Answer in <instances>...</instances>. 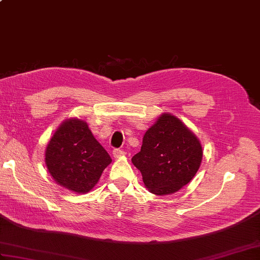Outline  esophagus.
Returning a JSON list of instances; mask_svg holds the SVG:
<instances>
[{
	"label": "esophagus",
	"mask_w": 260,
	"mask_h": 260,
	"mask_svg": "<svg viewBox=\"0 0 260 260\" xmlns=\"http://www.w3.org/2000/svg\"><path fill=\"white\" fill-rule=\"evenodd\" d=\"M113 155H114V157L118 158V157L124 156L125 155V152L123 150H120V148H115V150L113 151Z\"/></svg>",
	"instance_id": "obj_1"
}]
</instances>
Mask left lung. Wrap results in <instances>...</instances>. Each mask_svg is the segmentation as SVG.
Returning a JSON list of instances; mask_svg holds the SVG:
<instances>
[{"mask_svg":"<svg viewBox=\"0 0 260 260\" xmlns=\"http://www.w3.org/2000/svg\"><path fill=\"white\" fill-rule=\"evenodd\" d=\"M202 146L197 136L173 115L163 114L146 131L141 151L132 162L145 186L167 196L189 183L200 168Z\"/></svg>","mask_w":260,"mask_h":260,"instance_id":"obj_1","label":"left lung"}]
</instances>
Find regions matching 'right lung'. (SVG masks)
I'll return each instance as SVG.
<instances>
[{
	"mask_svg": "<svg viewBox=\"0 0 260 260\" xmlns=\"http://www.w3.org/2000/svg\"><path fill=\"white\" fill-rule=\"evenodd\" d=\"M110 162L106 150L80 119L63 121L46 150V164L54 181L77 193L90 191Z\"/></svg>",
	"mask_w": 260,
	"mask_h": 260,
	"instance_id": "add662e5",
	"label": "right lung"
}]
</instances>
